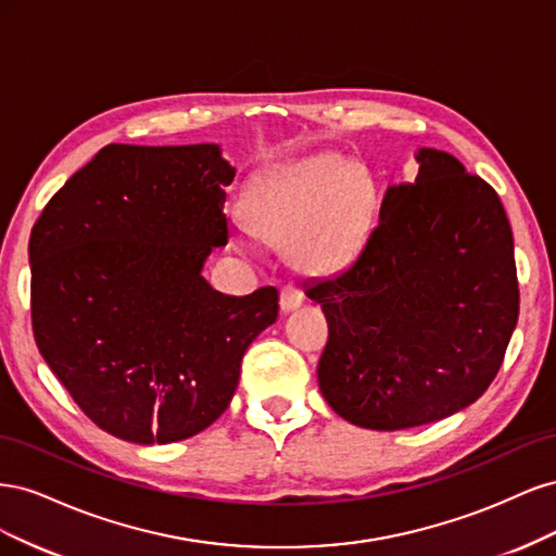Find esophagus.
<instances>
[{
  "instance_id": "esophagus-1",
  "label": "esophagus",
  "mask_w": 556,
  "mask_h": 556,
  "mask_svg": "<svg viewBox=\"0 0 556 556\" xmlns=\"http://www.w3.org/2000/svg\"><path fill=\"white\" fill-rule=\"evenodd\" d=\"M301 304H304V292L294 288V285H285V288L280 290V311L290 313V311L299 308Z\"/></svg>"
}]
</instances>
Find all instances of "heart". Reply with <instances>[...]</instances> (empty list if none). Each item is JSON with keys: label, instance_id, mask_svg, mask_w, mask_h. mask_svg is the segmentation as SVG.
Returning <instances> with one entry per match:
<instances>
[{"label": "heart", "instance_id": "1", "mask_svg": "<svg viewBox=\"0 0 556 556\" xmlns=\"http://www.w3.org/2000/svg\"><path fill=\"white\" fill-rule=\"evenodd\" d=\"M378 208V188L364 166L315 153L260 174L243 194L252 237L288 248L301 271H333L362 250Z\"/></svg>", "mask_w": 556, "mask_h": 556}]
</instances>
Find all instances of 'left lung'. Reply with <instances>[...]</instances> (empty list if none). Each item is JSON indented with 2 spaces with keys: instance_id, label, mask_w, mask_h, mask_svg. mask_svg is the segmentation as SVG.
Returning <instances> with one entry per match:
<instances>
[{
  "instance_id": "1",
  "label": "left lung",
  "mask_w": 556,
  "mask_h": 556,
  "mask_svg": "<svg viewBox=\"0 0 556 556\" xmlns=\"http://www.w3.org/2000/svg\"><path fill=\"white\" fill-rule=\"evenodd\" d=\"M387 188L378 227L341 274L306 285L329 323L319 392L348 422H439L496 378L519 315L513 229L498 194L435 148Z\"/></svg>"
}]
</instances>
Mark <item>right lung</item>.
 Returning a JSON list of instances; mask_svg holds the SVG:
<instances>
[{"mask_svg":"<svg viewBox=\"0 0 556 556\" xmlns=\"http://www.w3.org/2000/svg\"><path fill=\"white\" fill-rule=\"evenodd\" d=\"M217 143H111L31 229V329L41 357L97 427L139 445L204 431L237 392L278 290L248 296L201 276L227 245Z\"/></svg>","mask_w":556,"mask_h":556,"instance_id":"obj_1","label":"right lung"}]
</instances>
